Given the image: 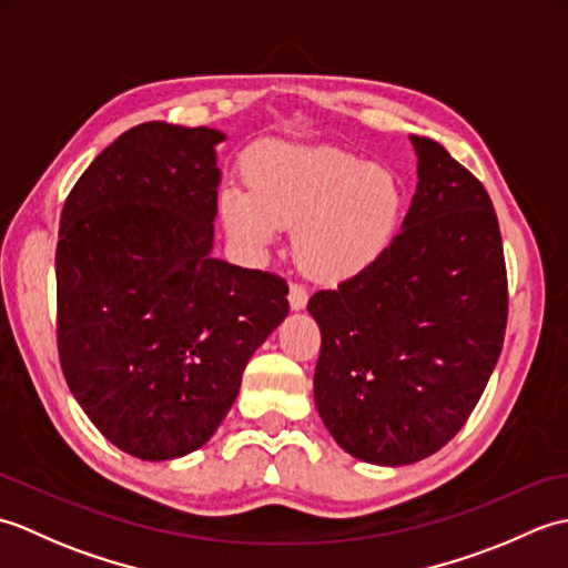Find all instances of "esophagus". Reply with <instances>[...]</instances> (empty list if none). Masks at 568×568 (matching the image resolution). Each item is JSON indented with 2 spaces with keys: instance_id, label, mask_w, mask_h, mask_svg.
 I'll list each match as a JSON object with an SVG mask.
<instances>
[{
  "instance_id": "34e87169",
  "label": "esophagus",
  "mask_w": 568,
  "mask_h": 568,
  "mask_svg": "<svg viewBox=\"0 0 568 568\" xmlns=\"http://www.w3.org/2000/svg\"><path fill=\"white\" fill-rule=\"evenodd\" d=\"M287 300H291L293 310H305L307 305V291L300 283H291V293H287Z\"/></svg>"
}]
</instances>
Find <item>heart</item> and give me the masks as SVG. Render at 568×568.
Instances as JSON below:
<instances>
[{"label": "heart", "instance_id": "heart-1", "mask_svg": "<svg viewBox=\"0 0 568 568\" xmlns=\"http://www.w3.org/2000/svg\"><path fill=\"white\" fill-rule=\"evenodd\" d=\"M248 185L222 190L224 224L263 251L295 226V256L317 281L339 283L371 268L403 222V190L390 171L334 146L268 141L253 151Z\"/></svg>", "mask_w": 568, "mask_h": 568}]
</instances>
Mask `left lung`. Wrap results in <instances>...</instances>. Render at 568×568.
Wrapping results in <instances>:
<instances>
[{
    "label": "left lung",
    "mask_w": 568,
    "mask_h": 568,
    "mask_svg": "<svg viewBox=\"0 0 568 568\" xmlns=\"http://www.w3.org/2000/svg\"><path fill=\"white\" fill-rule=\"evenodd\" d=\"M417 190L390 248L310 297L315 405L361 462L407 466L466 425L498 364L508 275L486 187L442 143L409 136Z\"/></svg>",
    "instance_id": "obj_1"
}]
</instances>
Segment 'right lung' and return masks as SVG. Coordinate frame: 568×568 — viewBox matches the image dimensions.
<instances>
[{
	"label": "right lung",
	"instance_id": "obj_1",
	"mask_svg": "<svg viewBox=\"0 0 568 568\" xmlns=\"http://www.w3.org/2000/svg\"><path fill=\"white\" fill-rule=\"evenodd\" d=\"M224 139L165 122L129 129L60 214L63 376L92 425L143 462L210 442L248 358L291 310L283 277L212 258Z\"/></svg>",
	"mask_w": 568,
	"mask_h": 568
}]
</instances>
